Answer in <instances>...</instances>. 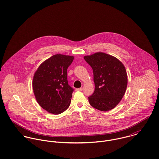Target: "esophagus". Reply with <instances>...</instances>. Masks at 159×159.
I'll return each mask as SVG.
<instances>
[{"instance_id":"esophagus-1","label":"esophagus","mask_w":159,"mask_h":159,"mask_svg":"<svg viewBox=\"0 0 159 159\" xmlns=\"http://www.w3.org/2000/svg\"><path fill=\"white\" fill-rule=\"evenodd\" d=\"M76 91H83V88H77V89H76Z\"/></svg>"}]
</instances>
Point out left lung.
I'll list each match as a JSON object with an SVG mask.
<instances>
[{
  "instance_id": "1",
  "label": "left lung",
  "mask_w": 159,
  "mask_h": 159,
  "mask_svg": "<svg viewBox=\"0 0 159 159\" xmlns=\"http://www.w3.org/2000/svg\"><path fill=\"white\" fill-rule=\"evenodd\" d=\"M92 67L95 89L88 98L90 105L108 111L118 104L125 95L128 76L124 65L116 57L104 52L84 57Z\"/></svg>"
}]
</instances>
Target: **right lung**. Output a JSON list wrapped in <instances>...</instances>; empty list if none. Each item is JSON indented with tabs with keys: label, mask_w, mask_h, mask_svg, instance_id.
<instances>
[{
	"label": "right lung",
	"mask_w": 159,
	"mask_h": 159,
	"mask_svg": "<svg viewBox=\"0 0 159 159\" xmlns=\"http://www.w3.org/2000/svg\"><path fill=\"white\" fill-rule=\"evenodd\" d=\"M73 59V56L55 54L34 73L32 83L35 98L50 113L60 114L70 105L73 89L68 84L66 70Z\"/></svg>",
	"instance_id": "1"
}]
</instances>
